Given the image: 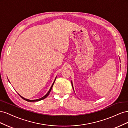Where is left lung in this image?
<instances>
[{
    "instance_id": "obj_1",
    "label": "left lung",
    "mask_w": 128,
    "mask_h": 128,
    "mask_svg": "<svg viewBox=\"0 0 128 128\" xmlns=\"http://www.w3.org/2000/svg\"><path fill=\"white\" fill-rule=\"evenodd\" d=\"M72 88H73V90H74V87H73V85H72Z\"/></svg>"
}]
</instances>
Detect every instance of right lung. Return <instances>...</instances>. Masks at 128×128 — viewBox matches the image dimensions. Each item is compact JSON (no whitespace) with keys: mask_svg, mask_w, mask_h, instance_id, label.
<instances>
[{"mask_svg":"<svg viewBox=\"0 0 128 128\" xmlns=\"http://www.w3.org/2000/svg\"><path fill=\"white\" fill-rule=\"evenodd\" d=\"M56 78H55V80H54V82H53V84H52V85L51 86V88H50V90H49V91L48 92V93L47 94H46L44 96H42V98H40V99H35V100H29V99H26V98H24V97H23V96H22L21 95H20L19 94H18L22 98V99H24V100H26V101H27V102H38V101H40V100H42V99H44L45 98H46V97H47V96H48V94H50V92H51V90H52V87H53V84H54V82H55V80H56ZM8 81H9V80H8ZM9 82H10V81H9Z\"/></svg>","mask_w":128,"mask_h":128,"instance_id":"right-lung-1","label":"right lung"}]
</instances>
